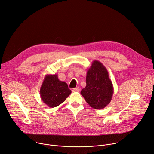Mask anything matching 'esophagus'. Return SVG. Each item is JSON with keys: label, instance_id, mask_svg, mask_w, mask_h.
<instances>
[{"label": "esophagus", "instance_id": "34e87169", "mask_svg": "<svg viewBox=\"0 0 154 154\" xmlns=\"http://www.w3.org/2000/svg\"><path fill=\"white\" fill-rule=\"evenodd\" d=\"M80 91L79 87H76V88L72 89V91H74V92H78V91Z\"/></svg>", "mask_w": 154, "mask_h": 154}]
</instances>
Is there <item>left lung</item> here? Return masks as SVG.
<instances>
[{
	"label": "left lung",
	"instance_id": "1",
	"mask_svg": "<svg viewBox=\"0 0 154 154\" xmlns=\"http://www.w3.org/2000/svg\"><path fill=\"white\" fill-rule=\"evenodd\" d=\"M86 83L80 93L87 103L95 109L106 107L111 101L114 87L107 69L99 61H93L87 70Z\"/></svg>",
	"mask_w": 154,
	"mask_h": 154
}]
</instances>
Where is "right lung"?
Masks as SVG:
<instances>
[{"instance_id":"right-lung-1","label":"right lung","mask_w":154,"mask_h":154,"mask_svg":"<svg viewBox=\"0 0 154 154\" xmlns=\"http://www.w3.org/2000/svg\"><path fill=\"white\" fill-rule=\"evenodd\" d=\"M71 93L67 83L56 74H47L40 89V98L49 107H55L65 101Z\"/></svg>"}]
</instances>
